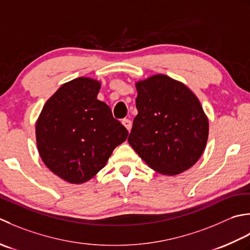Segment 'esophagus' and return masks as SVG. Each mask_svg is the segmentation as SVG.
I'll use <instances>...</instances> for the list:
<instances>
[{
  "label": "esophagus",
  "instance_id": "obj_1",
  "mask_svg": "<svg viewBox=\"0 0 250 250\" xmlns=\"http://www.w3.org/2000/svg\"><path fill=\"white\" fill-rule=\"evenodd\" d=\"M122 124H123L126 127V129L128 130V131L131 129V122H130V120L123 119V120H122Z\"/></svg>",
  "mask_w": 250,
  "mask_h": 250
}]
</instances>
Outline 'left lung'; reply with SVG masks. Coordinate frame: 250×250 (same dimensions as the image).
<instances>
[{"mask_svg":"<svg viewBox=\"0 0 250 250\" xmlns=\"http://www.w3.org/2000/svg\"><path fill=\"white\" fill-rule=\"evenodd\" d=\"M138 96L129 145L152 169L177 175L200 159L208 138V120L186 85L157 74L136 84Z\"/></svg>","mask_w":250,"mask_h":250,"instance_id":"left-lung-1","label":"left lung"}]
</instances>
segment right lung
<instances>
[{"label":"right lung","instance_id":"1","mask_svg":"<svg viewBox=\"0 0 250 250\" xmlns=\"http://www.w3.org/2000/svg\"><path fill=\"white\" fill-rule=\"evenodd\" d=\"M100 83L78 78L50 97L35 126L39 153L55 175L70 183L91 179L128 131L97 99Z\"/></svg>","mask_w":250,"mask_h":250}]
</instances>
